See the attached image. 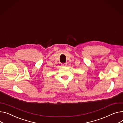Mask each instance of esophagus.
Wrapping results in <instances>:
<instances>
[{
  "instance_id": "1",
  "label": "esophagus",
  "mask_w": 123,
  "mask_h": 123,
  "mask_svg": "<svg viewBox=\"0 0 123 123\" xmlns=\"http://www.w3.org/2000/svg\"><path fill=\"white\" fill-rule=\"evenodd\" d=\"M62 66H66L67 65V63H63V64H62Z\"/></svg>"
}]
</instances>
